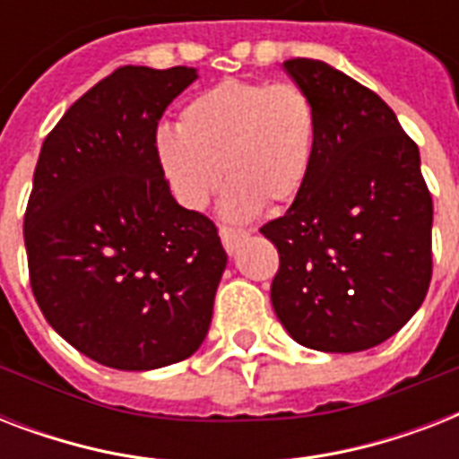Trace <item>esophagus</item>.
<instances>
[{"instance_id": "34e87169", "label": "esophagus", "mask_w": 459, "mask_h": 459, "mask_svg": "<svg viewBox=\"0 0 459 459\" xmlns=\"http://www.w3.org/2000/svg\"><path fill=\"white\" fill-rule=\"evenodd\" d=\"M219 236H221V243L226 247V252H236L238 245L243 243L245 238H247V230H238V229H229V226H221L219 229Z\"/></svg>"}]
</instances>
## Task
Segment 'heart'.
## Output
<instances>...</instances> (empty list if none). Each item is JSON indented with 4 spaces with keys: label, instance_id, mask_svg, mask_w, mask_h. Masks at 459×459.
Segmentation results:
<instances>
[{
    "label": "heart",
    "instance_id": "obj_1",
    "mask_svg": "<svg viewBox=\"0 0 459 459\" xmlns=\"http://www.w3.org/2000/svg\"><path fill=\"white\" fill-rule=\"evenodd\" d=\"M314 140L316 114L300 85L223 81L193 97L178 128L157 133L154 150L180 207H204L226 173L223 214L250 219L264 202L283 204L300 193Z\"/></svg>",
    "mask_w": 459,
    "mask_h": 459
}]
</instances>
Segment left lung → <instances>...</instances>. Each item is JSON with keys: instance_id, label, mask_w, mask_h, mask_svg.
<instances>
[{"instance_id": "left-lung-1", "label": "left lung", "mask_w": 459, "mask_h": 459, "mask_svg": "<svg viewBox=\"0 0 459 459\" xmlns=\"http://www.w3.org/2000/svg\"><path fill=\"white\" fill-rule=\"evenodd\" d=\"M283 68L312 100L316 140L295 202L259 229L279 247L273 312L305 348L369 350L412 319L431 283L434 202L420 147L377 92L338 68Z\"/></svg>"}]
</instances>
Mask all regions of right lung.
Wrapping results in <instances>:
<instances>
[{"label":"right lung","mask_w":459,"mask_h":459,"mask_svg":"<svg viewBox=\"0 0 459 459\" xmlns=\"http://www.w3.org/2000/svg\"><path fill=\"white\" fill-rule=\"evenodd\" d=\"M195 78L117 68L39 150L23 219L32 295L64 341L111 369L180 362L212 324L229 257L214 223L173 200L154 150L159 118Z\"/></svg>","instance_id":"add662e5"}]
</instances>
